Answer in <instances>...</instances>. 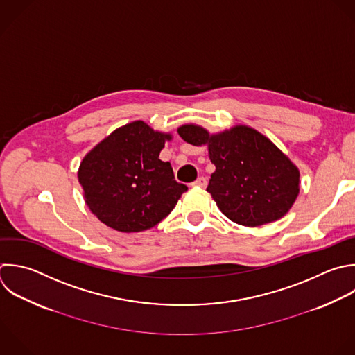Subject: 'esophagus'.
<instances>
[{"label": "esophagus", "instance_id": "1", "mask_svg": "<svg viewBox=\"0 0 355 355\" xmlns=\"http://www.w3.org/2000/svg\"><path fill=\"white\" fill-rule=\"evenodd\" d=\"M191 184H193V186H197V187H205V186H207V179L201 176V178H198L196 182H193Z\"/></svg>", "mask_w": 355, "mask_h": 355}]
</instances>
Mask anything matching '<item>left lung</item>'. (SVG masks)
<instances>
[{
	"instance_id": "8db88e82",
	"label": "left lung",
	"mask_w": 355,
	"mask_h": 355,
	"mask_svg": "<svg viewBox=\"0 0 355 355\" xmlns=\"http://www.w3.org/2000/svg\"><path fill=\"white\" fill-rule=\"evenodd\" d=\"M179 136L193 146H208L215 165L207 191L233 222L261 226L280 219L298 196L300 172L265 136L247 126L209 136L184 125Z\"/></svg>"
}]
</instances>
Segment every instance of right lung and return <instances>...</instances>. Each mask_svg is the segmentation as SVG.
<instances>
[{"label": "right lung", "mask_w": 355, "mask_h": 355, "mask_svg": "<svg viewBox=\"0 0 355 355\" xmlns=\"http://www.w3.org/2000/svg\"><path fill=\"white\" fill-rule=\"evenodd\" d=\"M169 135L141 121L116 129L82 161L79 183L92 212L107 226L130 233L166 218L187 186L178 183L159 153Z\"/></svg>", "instance_id": "1"}]
</instances>
